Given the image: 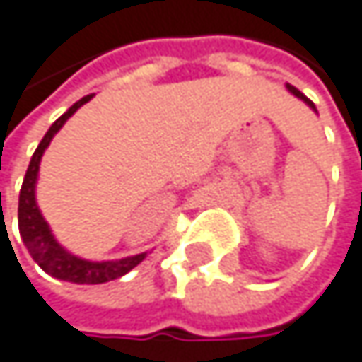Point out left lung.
Masks as SVG:
<instances>
[{
    "mask_svg": "<svg viewBox=\"0 0 362 362\" xmlns=\"http://www.w3.org/2000/svg\"><path fill=\"white\" fill-rule=\"evenodd\" d=\"M286 88H288V90H291V93H293V95H295L297 99H301V101H303L305 105H310V107H312V110H314V112L318 114V110H316V105H314V103H312V101H310V99H308V97H305V95H303V93L299 90V88H295L293 84H286Z\"/></svg>",
    "mask_w": 362,
    "mask_h": 362,
    "instance_id": "left-lung-1",
    "label": "left lung"
}]
</instances>
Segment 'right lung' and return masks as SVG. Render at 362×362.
I'll list each match as a JSON object with an SVG mask.
<instances>
[{"instance_id": "right-lung-1", "label": "right lung", "mask_w": 362, "mask_h": 362, "mask_svg": "<svg viewBox=\"0 0 362 362\" xmlns=\"http://www.w3.org/2000/svg\"><path fill=\"white\" fill-rule=\"evenodd\" d=\"M90 99H93V95L82 97L63 116H59L50 124V129L46 131V135L42 137L40 146L35 148V152L31 156V163L27 167L23 187H21V195H18V231H21V238H23V242H25L31 259L48 276H52L57 280L74 282V284H103V282L116 280V278L129 274L133 267H137L146 259V255H148V252H139V255L124 257V259H114V261H88V259H80V257L71 255L69 250H65L57 242L54 233L50 231V225L46 223V218L42 216V212L37 208L35 185H37L40 163H42L44 150L50 146L52 137L67 122V118L74 116Z\"/></svg>"}]
</instances>
